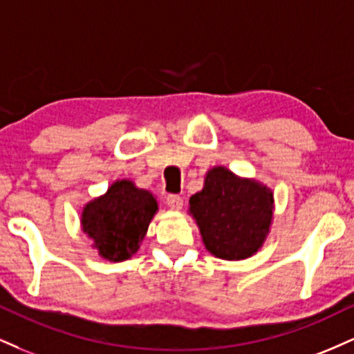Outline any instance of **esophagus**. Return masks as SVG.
I'll return each mask as SVG.
<instances>
[{
	"mask_svg": "<svg viewBox=\"0 0 354 354\" xmlns=\"http://www.w3.org/2000/svg\"><path fill=\"white\" fill-rule=\"evenodd\" d=\"M166 204H168V207H171V209H181L183 206V199L180 194H168L166 196Z\"/></svg>",
	"mask_w": 354,
	"mask_h": 354,
	"instance_id": "1",
	"label": "esophagus"
}]
</instances>
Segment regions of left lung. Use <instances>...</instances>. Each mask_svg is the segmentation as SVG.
<instances>
[{
    "label": "left lung",
    "mask_w": 354,
    "mask_h": 354,
    "mask_svg": "<svg viewBox=\"0 0 354 354\" xmlns=\"http://www.w3.org/2000/svg\"><path fill=\"white\" fill-rule=\"evenodd\" d=\"M274 198L266 186L218 166L189 198V211L212 255L241 261L257 252L269 232Z\"/></svg>",
    "instance_id": "1"
}]
</instances>
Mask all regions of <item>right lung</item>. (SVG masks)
<instances>
[{"instance_id": "1", "label": "right lung", "mask_w": 354, "mask_h": 354, "mask_svg": "<svg viewBox=\"0 0 354 354\" xmlns=\"http://www.w3.org/2000/svg\"><path fill=\"white\" fill-rule=\"evenodd\" d=\"M156 209L155 196L122 180L113 183L107 194L84 207L82 227L102 257L125 261L138 250Z\"/></svg>"}]
</instances>
